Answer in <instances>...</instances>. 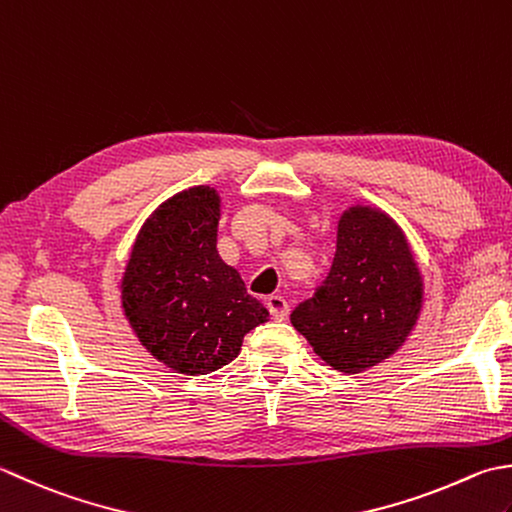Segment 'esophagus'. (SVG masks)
Wrapping results in <instances>:
<instances>
[{"label": "esophagus", "mask_w": 512, "mask_h": 512, "mask_svg": "<svg viewBox=\"0 0 512 512\" xmlns=\"http://www.w3.org/2000/svg\"><path fill=\"white\" fill-rule=\"evenodd\" d=\"M266 306L270 310V315H273L275 319H286V315H288V302H286L282 295L266 297Z\"/></svg>", "instance_id": "esophagus-1"}]
</instances>
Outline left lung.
Wrapping results in <instances>:
<instances>
[{"label": "left lung", "instance_id": "1", "mask_svg": "<svg viewBox=\"0 0 512 512\" xmlns=\"http://www.w3.org/2000/svg\"><path fill=\"white\" fill-rule=\"evenodd\" d=\"M424 306V277L406 233L382 208L348 206L317 293L290 322L339 373H364L395 355Z\"/></svg>", "mask_w": 512, "mask_h": 512}]
</instances>
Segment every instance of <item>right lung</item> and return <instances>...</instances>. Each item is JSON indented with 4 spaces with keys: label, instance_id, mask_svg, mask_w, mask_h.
Returning <instances> with one entry per match:
<instances>
[{
    "label": "right lung",
    "instance_id": "add662e5",
    "mask_svg": "<svg viewBox=\"0 0 512 512\" xmlns=\"http://www.w3.org/2000/svg\"><path fill=\"white\" fill-rule=\"evenodd\" d=\"M222 197L193 186L148 215L119 282L126 322L170 370L208 375L233 362L244 335L268 322L242 275L217 253Z\"/></svg>",
    "mask_w": 512,
    "mask_h": 512
}]
</instances>
